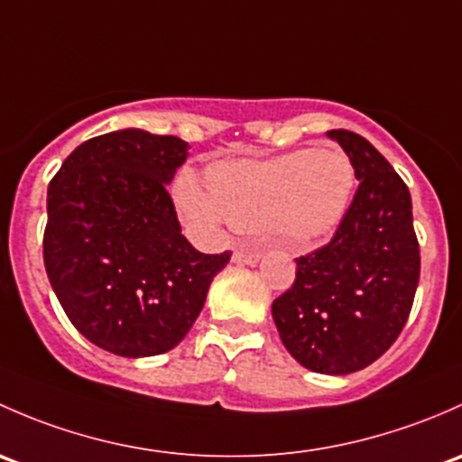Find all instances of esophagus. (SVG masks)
<instances>
[{
    "instance_id": "34e87169",
    "label": "esophagus",
    "mask_w": 462,
    "mask_h": 462,
    "mask_svg": "<svg viewBox=\"0 0 462 462\" xmlns=\"http://www.w3.org/2000/svg\"><path fill=\"white\" fill-rule=\"evenodd\" d=\"M263 258V251L260 249H236L233 251V263L237 264H255Z\"/></svg>"
}]
</instances>
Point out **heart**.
I'll list each match as a JSON object with an SVG mask.
<instances>
[{"label":"heart","instance_id":"obj_1","mask_svg":"<svg viewBox=\"0 0 462 462\" xmlns=\"http://www.w3.org/2000/svg\"><path fill=\"white\" fill-rule=\"evenodd\" d=\"M356 189L351 160L336 149H302L264 162H222L208 171V191L182 175L178 198L202 225L273 229L287 245H311L336 231Z\"/></svg>","mask_w":462,"mask_h":462}]
</instances>
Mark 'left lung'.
Instances as JSON below:
<instances>
[{"mask_svg":"<svg viewBox=\"0 0 462 462\" xmlns=\"http://www.w3.org/2000/svg\"><path fill=\"white\" fill-rule=\"evenodd\" d=\"M351 160L356 191L329 245L296 260V282L271 304L289 354L316 374L378 360L405 327L420 278L411 196L365 137L329 131Z\"/></svg>","mask_w":462,"mask_h":462,"instance_id":"obj_1","label":"left lung"}]
</instances>
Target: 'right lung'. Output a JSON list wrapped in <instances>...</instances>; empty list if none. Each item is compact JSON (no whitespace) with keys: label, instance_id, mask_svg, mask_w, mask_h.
<instances>
[{"label":"right lung","instance_id":"add662e5","mask_svg":"<svg viewBox=\"0 0 462 462\" xmlns=\"http://www.w3.org/2000/svg\"><path fill=\"white\" fill-rule=\"evenodd\" d=\"M187 142L142 128L79 144L51 180L44 264L57 300L87 340L125 358L171 351L189 334L231 254L182 236L166 184Z\"/></svg>","mask_w":462,"mask_h":462}]
</instances>
